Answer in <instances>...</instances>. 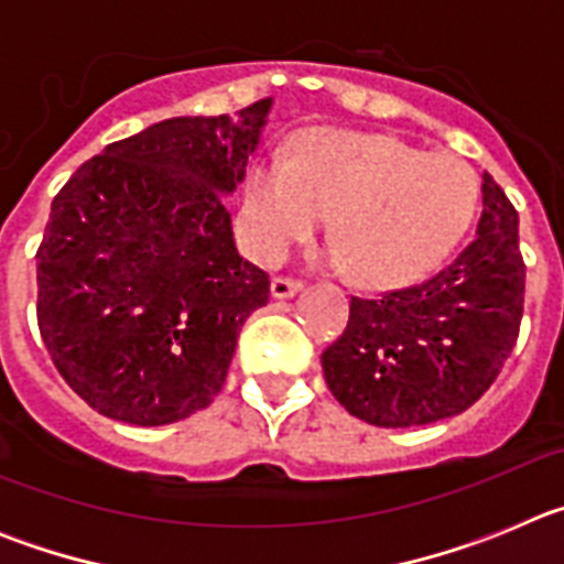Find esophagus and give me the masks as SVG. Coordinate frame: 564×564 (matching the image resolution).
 Listing matches in <instances>:
<instances>
[{"instance_id":"1","label":"esophagus","mask_w":564,"mask_h":564,"mask_svg":"<svg viewBox=\"0 0 564 564\" xmlns=\"http://www.w3.org/2000/svg\"><path fill=\"white\" fill-rule=\"evenodd\" d=\"M302 291V282L296 279H288V276H273L271 279V296L273 299H291Z\"/></svg>"}]
</instances>
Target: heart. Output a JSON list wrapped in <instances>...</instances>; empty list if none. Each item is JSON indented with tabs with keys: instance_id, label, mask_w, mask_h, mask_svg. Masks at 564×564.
<instances>
[{
	"instance_id": "1",
	"label": "heart",
	"mask_w": 564,
	"mask_h": 564,
	"mask_svg": "<svg viewBox=\"0 0 564 564\" xmlns=\"http://www.w3.org/2000/svg\"><path fill=\"white\" fill-rule=\"evenodd\" d=\"M477 208V181L449 152L423 154L390 134L318 129L296 158H268L248 177L251 248L276 262L327 214L330 262L367 288L423 279L460 242Z\"/></svg>"
}]
</instances>
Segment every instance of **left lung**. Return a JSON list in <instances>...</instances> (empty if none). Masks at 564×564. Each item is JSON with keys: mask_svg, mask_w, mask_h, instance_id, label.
I'll list each match as a JSON object with an SVG mask.
<instances>
[{"mask_svg": "<svg viewBox=\"0 0 564 564\" xmlns=\"http://www.w3.org/2000/svg\"><path fill=\"white\" fill-rule=\"evenodd\" d=\"M520 217L482 174L477 237L421 285L350 302L341 338L322 370L344 410L383 430L460 415L514 350L525 296Z\"/></svg>", "mask_w": 564, "mask_h": 564, "instance_id": "left-lung-1", "label": "left lung"}]
</instances>
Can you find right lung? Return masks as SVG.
I'll return each instance as SVG.
<instances>
[{
	"label": "right lung",
	"instance_id": "1",
	"mask_svg": "<svg viewBox=\"0 0 564 564\" xmlns=\"http://www.w3.org/2000/svg\"><path fill=\"white\" fill-rule=\"evenodd\" d=\"M271 107L152 123L56 194L36 253L39 330L101 415L163 426L223 390L239 330L271 288L237 253L226 208Z\"/></svg>",
	"mask_w": 564,
	"mask_h": 564
}]
</instances>
